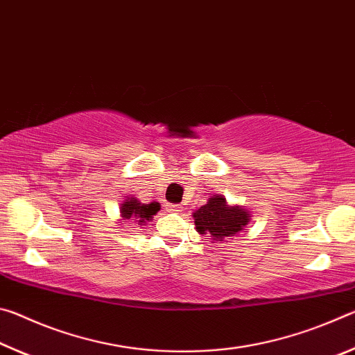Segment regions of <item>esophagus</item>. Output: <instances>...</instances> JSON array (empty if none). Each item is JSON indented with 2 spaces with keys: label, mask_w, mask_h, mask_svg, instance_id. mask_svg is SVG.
I'll use <instances>...</instances> for the list:
<instances>
[{
  "label": "esophagus",
  "mask_w": 355,
  "mask_h": 355,
  "mask_svg": "<svg viewBox=\"0 0 355 355\" xmlns=\"http://www.w3.org/2000/svg\"><path fill=\"white\" fill-rule=\"evenodd\" d=\"M167 211H169V213L182 211V205H173V203H169V205H167Z\"/></svg>",
  "instance_id": "obj_1"
}]
</instances>
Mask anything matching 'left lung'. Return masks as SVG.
Listing matches in <instances>:
<instances>
[{"label":"left lung","instance_id":"1","mask_svg":"<svg viewBox=\"0 0 355 355\" xmlns=\"http://www.w3.org/2000/svg\"><path fill=\"white\" fill-rule=\"evenodd\" d=\"M248 209L228 207L225 199L216 196L194 213L197 232L213 236L214 241H222L228 236H236L243 227L249 224Z\"/></svg>","mask_w":355,"mask_h":355}]
</instances>
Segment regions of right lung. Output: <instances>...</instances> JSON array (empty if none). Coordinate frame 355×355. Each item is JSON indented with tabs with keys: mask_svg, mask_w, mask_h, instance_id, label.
Segmentation results:
<instances>
[{
	"mask_svg": "<svg viewBox=\"0 0 355 355\" xmlns=\"http://www.w3.org/2000/svg\"><path fill=\"white\" fill-rule=\"evenodd\" d=\"M158 209H159L158 202L141 203L136 199H130L125 203H122V207H120V213H122L123 220L131 219V220H137L139 224H144L146 220H152V218Z\"/></svg>",
	"mask_w": 355,
	"mask_h": 355,
	"instance_id": "obj_1",
	"label": "right lung"
}]
</instances>
